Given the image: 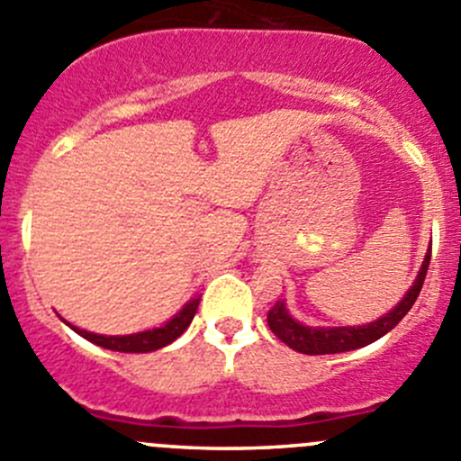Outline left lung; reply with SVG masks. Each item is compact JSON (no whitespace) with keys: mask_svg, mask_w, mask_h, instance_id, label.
Segmentation results:
<instances>
[{"mask_svg":"<svg viewBox=\"0 0 461 461\" xmlns=\"http://www.w3.org/2000/svg\"><path fill=\"white\" fill-rule=\"evenodd\" d=\"M429 265L430 249L406 296L388 314H384V317L368 325H357V328L355 325H348V328H310V325L292 319L283 301H276L272 305V310L267 312V325L285 346H290L296 352H303V355H337V352L357 350V348H364L384 337L385 332H390L399 321L406 317L408 310L415 305L417 296H420Z\"/></svg>","mask_w":461,"mask_h":461,"instance_id":"8db88e82","label":"left lung"}]
</instances>
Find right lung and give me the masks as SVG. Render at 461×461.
<instances>
[{
    "instance_id": "obj_1",
    "label": "right lung",
    "mask_w": 461,
    "mask_h": 461,
    "mask_svg": "<svg viewBox=\"0 0 461 461\" xmlns=\"http://www.w3.org/2000/svg\"><path fill=\"white\" fill-rule=\"evenodd\" d=\"M198 303H201V299L189 301V303L185 305V308L180 310L174 319L167 321L162 328L144 330V332H136V334H124V337H104V334H93V332H86V330L76 328V325H71V323L68 325H71V328L76 330L80 337H85L86 341L106 348V350L153 352V350H160V348L169 346L171 341H176V339H178L180 334L189 328V323H192L194 314H196V310H198Z\"/></svg>"
}]
</instances>
